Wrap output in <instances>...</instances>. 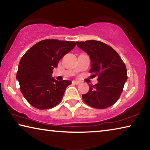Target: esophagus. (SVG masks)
<instances>
[{
  "label": "esophagus",
  "mask_w": 150,
  "mask_h": 150,
  "mask_svg": "<svg viewBox=\"0 0 150 150\" xmlns=\"http://www.w3.org/2000/svg\"><path fill=\"white\" fill-rule=\"evenodd\" d=\"M72 84H73V85H79V84H80V82H79V81H72Z\"/></svg>",
  "instance_id": "esophagus-1"
}]
</instances>
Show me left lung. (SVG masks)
I'll return each instance as SVG.
<instances>
[{
	"instance_id": "left-lung-1",
	"label": "left lung",
	"mask_w": 150,
	"mask_h": 150,
	"mask_svg": "<svg viewBox=\"0 0 150 150\" xmlns=\"http://www.w3.org/2000/svg\"><path fill=\"white\" fill-rule=\"evenodd\" d=\"M77 46L90 56L93 77L98 82L89 85L88 92L82 95L84 102L91 107L104 109L118 100L128 79L126 65L118 53L102 42L87 40L77 42Z\"/></svg>"
}]
</instances>
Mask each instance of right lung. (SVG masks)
Masks as SVG:
<instances>
[{"label":"right lung","instance_id":"obj_1","mask_svg":"<svg viewBox=\"0 0 150 150\" xmlns=\"http://www.w3.org/2000/svg\"><path fill=\"white\" fill-rule=\"evenodd\" d=\"M75 42L55 39L42 40L25 53L20 61L16 79L22 95L40 110L54 107L62 100L70 81H56L53 69L59 60L75 47Z\"/></svg>","mask_w":150,"mask_h":150}]
</instances>
